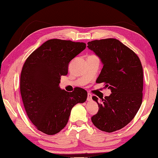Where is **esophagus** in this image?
Listing matches in <instances>:
<instances>
[{
	"instance_id": "1",
	"label": "esophagus",
	"mask_w": 158,
	"mask_h": 158,
	"mask_svg": "<svg viewBox=\"0 0 158 158\" xmlns=\"http://www.w3.org/2000/svg\"><path fill=\"white\" fill-rule=\"evenodd\" d=\"M87 100H88V101H90V100H92V95L90 94V93H88V97H87Z\"/></svg>"
}]
</instances>
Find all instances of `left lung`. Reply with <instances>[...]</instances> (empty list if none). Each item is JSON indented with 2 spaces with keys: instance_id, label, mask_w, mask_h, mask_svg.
Returning a JSON list of instances; mask_svg holds the SVG:
<instances>
[{
  "instance_id": "left-lung-1",
  "label": "left lung",
  "mask_w": 158,
  "mask_h": 158,
  "mask_svg": "<svg viewBox=\"0 0 158 158\" xmlns=\"http://www.w3.org/2000/svg\"><path fill=\"white\" fill-rule=\"evenodd\" d=\"M88 45L103 64L96 83H103L112 93L100 102L93 96L99 110L91 120L102 131H116L126 126L140 107L143 90L142 64L131 49L115 38L93 40Z\"/></svg>"
}]
</instances>
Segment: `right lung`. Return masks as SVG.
Instances as JSON below:
<instances>
[{
	"label": "right lung",
	"instance_id": "1",
	"mask_svg": "<svg viewBox=\"0 0 158 158\" xmlns=\"http://www.w3.org/2000/svg\"><path fill=\"white\" fill-rule=\"evenodd\" d=\"M85 43L51 39L34 51L23 66L20 94L26 114L38 130L55 135L68 123L70 111L87 99V91L75 88L71 93L59 88L68 64L85 48Z\"/></svg>",
	"mask_w": 158,
	"mask_h": 158
}]
</instances>
